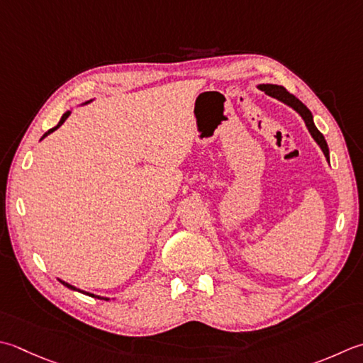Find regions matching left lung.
Returning <instances> with one entry per match:
<instances>
[{"mask_svg": "<svg viewBox=\"0 0 363 363\" xmlns=\"http://www.w3.org/2000/svg\"><path fill=\"white\" fill-rule=\"evenodd\" d=\"M258 88L261 91H264L267 96L277 99V101H280V102H283L285 105L291 106V108H293L296 113H299V116L303 119V123H305V125H307L310 135H311V137H313V140L316 141L318 146L321 147L323 154L325 155V160L330 163L328 141H325L324 135L316 129V125L313 123V115H311V111L307 108V106H305L299 101V99L294 97L293 94H289V92L283 86H280V84H269V83H266V84H258Z\"/></svg>", "mask_w": 363, "mask_h": 363, "instance_id": "1", "label": "left lung"}]
</instances>
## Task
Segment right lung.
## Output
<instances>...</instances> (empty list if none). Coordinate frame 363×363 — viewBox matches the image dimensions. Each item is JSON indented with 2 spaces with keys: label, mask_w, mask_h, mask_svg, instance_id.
<instances>
[{
  "label": "right lung",
  "mask_w": 363,
  "mask_h": 363,
  "mask_svg": "<svg viewBox=\"0 0 363 363\" xmlns=\"http://www.w3.org/2000/svg\"><path fill=\"white\" fill-rule=\"evenodd\" d=\"M89 102H92V101H88V102H83V104H78V105H75V106H83V105H86V104H89ZM75 106H70V110H74L75 108ZM70 110H67L66 113H64V115L61 116V119H60V123H58V125H56V127H53V129H50L48 132H45L44 133V137H42L40 140H44L45 137H47V135H50V133H52V132H55L56 129H58V127H61L62 124H64V121H66L67 118H69V115H70V113H72V111H70ZM61 283H62V285L64 286H67L69 289H72V291H80V293H83V294H88V296H92V297H97V299H106V297H101V296H94V294H91V293H86V291H82V289H78V288H75V286H72V285H69V283L67 281H64V280H60ZM106 301H108V299H106Z\"/></svg>",
  "instance_id": "1"
}]
</instances>
